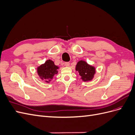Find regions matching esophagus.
<instances>
[{
    "label": "esophagus",
    "mask_w": 135,
    "mask_h": 135,
    "mask_svg": "<svg viewBox=\"0 0 135 135\" xmlns=\"http://www.w3.org/2000/svg\"><path fill=\"white\" fill-rule=\"evenodd\" d=\"M65 66H67V67H69V66H70V63L67 62H65Z\"/></svg>",
    "instance_id": "1"
}]
</instances>
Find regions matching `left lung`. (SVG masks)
Here are the masks:
<instances>
[{"instance_id": "left-lung-1", "label": "left lung", "mask_w": 135, "mask_h": 135, "mask_svg": "<svg viewBox=\"0 0 135 135\" xmlns=\"http://www.w3.org/2000/svg\"><path fill=\"white\" fill-rule=\"evenodd\" d=\"M75 70L78 71L81 79L84 81L92 80L96 73L95 68L88 64L87 62L83 60H80L78 62Z\"/></svg>"}]
</instances>
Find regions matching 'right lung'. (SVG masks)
<instances>
[{"instance_id": "obj_1", "label": "right lung", "mask_w": 135, "mask_h": 135, "mask_svg": "<svg viewBox=\"0 0 135 135\" xmlns=\"http://www.w3.org/2000/svg\"><path fill=\"white\" fill-rule=\"evenodd\" d=\"M59 67L55 65L53 61L47 60L44 64L37 68V73L40 78L47 83H50L54 75L58 73Z\"/></svg>"}]
</instances>
